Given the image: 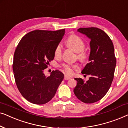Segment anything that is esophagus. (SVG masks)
I'll return each instance as SVG.
<instances>
[{
	"instance_id": "34e87169",
	"label": "esophagus",
	"mask_w": 128,
	"mask_h": 128,
	"mask_svg": "<svg viewBox=\"0 0 128 128\" xmlns=\"http://www.w3.org/2000/svg\"><path fill=\"white\" fill-rule=\"evenodd\" d=\"M71 78L70 77H69V76H68L67 75H64V80H69V79H70Z\"/></svg>"
}]
</instances>
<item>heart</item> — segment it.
Segmentation results:
<instances>
[{
    "instance_id": "1",
    "label": "heart",
    "mask_w": 128,
    "mask_h": 128,
    "mask_svg": "<svg viewBox=\"0 0 128 128\" xmlns=\"http://www.w3.org/2000/svg\"><path fill=\"white\" fill-rule=\"evenodd\" d=\"M66 45L71 50L77 52V58L82 62H87L89 58V54L84 50L85 42L84 40L77 35H71L66 41ZM63 52L62 45L59 44L55 47L54 50V55L56 58H60L62 56ZM61 70L68 74H73L74 70L78 69V66L76 64H63L60 66Z\"/></svg>"
}]
</instances>
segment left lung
Instances as JSON below:
<instances>
[{
  "mask_svg": "<svg viewBox=\"0 0 128 128\" xmlns=\"http://www.w3.org/2000/svg\"><path fill=\"white\" fill-rule=\"evenodd\" d=\"M78 31L91 40L89 62L82 72L90 77L87 82L82 78H74L78 83L74 93L82 102L91 104L100 100L109 90L116 60L112 42L104 31L97 27L80 28Z\"/></svg>",
  "mask_w": 128,
  "mask_h": 128,
  "instance_id": "1",
  "label": "left lung"
}]
</instances>
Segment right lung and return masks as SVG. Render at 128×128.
<instances>
[{
  "label": "right lung",
  "mask_w": 128,
  "mask_h": 128,
  "mask_svg": "<svg viewBox=\"0 0 128 128\" xmlns=\"http://www.w3.org/2000/svg\"><path fill=\"white\" fill-rule=\"evenodd\" d=\"M64 30L32 31L22 38L16 48L12 65L15 82L21 94L29 102L38 105L49 102L64 79V74L58 70L48 77L44 71L54 59V50Z\"/></svg>",
  "instance_id": "obj_1"
}]
</instances>
